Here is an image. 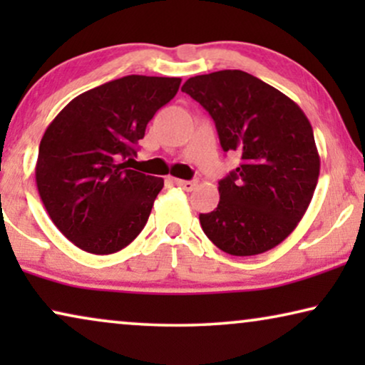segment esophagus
Wrapping results in <instances>:
<instances>
[{
	"label": "esophagus",
	"instance_id": "1",
	"mask_svg": "<svg viewBox=\"0 0 365 365\" xmlns=\"http://www.w3.org/2000/svg\"><path fill=\"white\" fill-rule=\"evenodd\" d=\"M178 184L179 187H182L184 191H192L194 187H196V181H182V179H176V181H174Z\"/></svg>",
	"mask_w": 365,
	"mask_h": 365
}]
</instances>
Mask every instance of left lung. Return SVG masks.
<instances>
[{
  "instance_id": "8db88e82",
  "label": "left lung",
  "mask_w": 365,
  "mask_h": 365,
  "mask_svg": "<svg viewBox=\"0 0 365 365\" xmlns=\"http://www.w3.org/2000/svg\"><path fill=\"white\" fill-rule=\"evenodd\" d=\"M181 91L211 114L224 151L242 159L219 181L217 207L199 214L204 234L231 256L276 247L297 227L317 186L321 158L307 116L239 69L189 78Z\"/></svg>"
}]
</instances>
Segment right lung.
<instances>
[{"instance_id": "right-lung-1", "label": "right lung", "mask_w": 365, "mask_h": 365, "mask_svg": "<svg viewBox=\"0 0 365 365\" xmlns=\"http://www.w3.org/2000/svg\"><path fill=\"white\" fill-rule=\"evenodd\" d=\"M181 78L131 74L79 94L39 143L36 186L64 237L91 254H113L146 226L161 178L129 169L136 144Z\"/></svg>"}]
</instances>
